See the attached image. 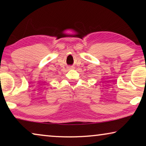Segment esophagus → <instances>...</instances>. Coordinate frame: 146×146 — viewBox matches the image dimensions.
<instances>
[{
  "label": "esophagus",
  "mask_w": 146,
  "mask_h": 146,
  "mask_svg": "<svg viewBox=\"0 0 146 146\" xmlns=\"http://www.w3.org/2000/svg\"><path fill=\"white\" fill-rule=\"evenodd\" d=\"M73 68L72 66H69V67H68V68Z\"/></svg>",
  "instance_id": "34e87169"
}]
</instances>
